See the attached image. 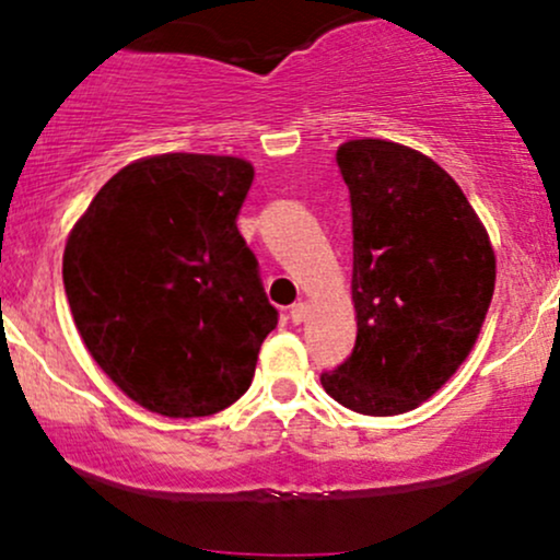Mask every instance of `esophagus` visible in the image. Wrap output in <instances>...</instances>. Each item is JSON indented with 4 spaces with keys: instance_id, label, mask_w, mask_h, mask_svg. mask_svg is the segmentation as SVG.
Here are the masks:
<instances>
[{
    "instance_id": "esophagus-1",
    "label": "esophagus",
    "mask_w": 560,
    "mask_h": 560,
    "mask_svg": "<svg viewBox=\"0 0 560 560\" xmlns=\"http://www.w3.org/2000/svg\"><path fill=\"white\" fill-rule=\"evenodd\" d=\"M307 313H311L307 302H294V305L289 307V318H292V324H302V320L307 318Z\"/></svg>"
}]
</instances>
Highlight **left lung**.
Returning <instances> with one entry per match:
<instances>
[{
    "label": "left lung",
    "instance_id": "8db88e82",
    "mask_svg": "<svg viewBox=\"0 0 560 560\" xmlns=\"http://www.w3.org/2000/svg\"><path fill=\"white\" fill-rule=\"evenodd\" d=\"M337 163L350 189L358 337L320 384L355 413L397 416L429 400L471 352L494 292V253L432 158L352 139Z\"/></svg>",
    "mask_w": 560,
    "mask_h": 560
}]
</instances>
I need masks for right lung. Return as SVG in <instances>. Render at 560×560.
Returning a JSON list of instances; mask_svg holds the SVG:
<instances>
[{"mask_svg": "<svg viewBox=\"0 0 560 560\" xmlns=\"http://www.w3.org/2000/svg\"><path fill=\"white\" fill-rule=\"evenodd\" d=\"M253 176L240 158L137 160L70 231L62 284L75 329L152 413L195 419L240 400L279 324L236 229Z\"/></svg>", "mask_w": 560, "mask_h": 560, "instance_id": "add662e5", "label": "right lung"}]
</instances>
